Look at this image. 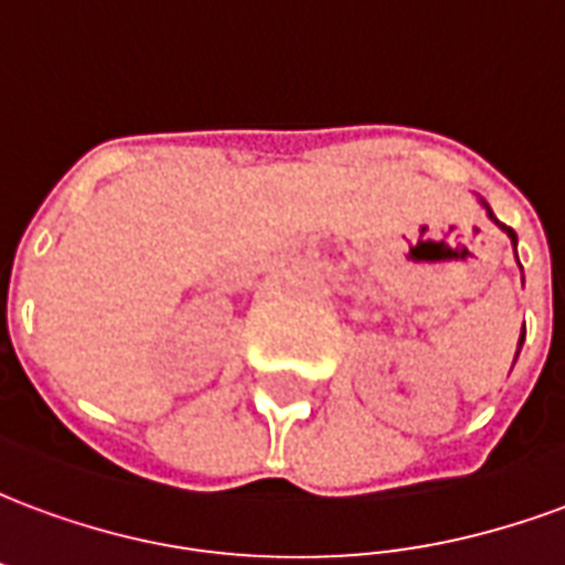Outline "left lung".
Returning a JSON list of instances; mask_svg holds the SVG:
<instances>
[{"label":"left lung","mask_w":565,"mask_h":565,"mask_svg":"<svg viewBox=\"0 0 565 565\" xmlns=\"http://www.w3.org/2000/svg\"><path fill=\"white\" fill-rule=\"evenodd\" d=\"M478 202H481V205H484V211H487V217H490V221L497 223L499 230H502V233L509 235L511 238V245H514V257H518V233H514V230H511V226H505V223H499L497 221V214H493V211H490V205H487L484 199H478ZM518 266H521V263H518ZM523 271V269H521ZM523 335H526V330L521 332V342H518V354H521V348H523ZM514 360H518V356H514Z\"/></svg>","instance_id":"1"}]
</instances>
